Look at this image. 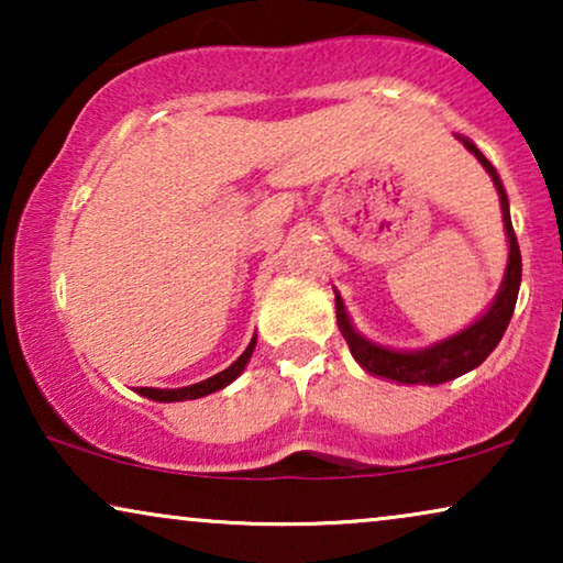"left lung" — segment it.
Returning <instances> with one entry per match:
<instances>
[{"label": "left lung", "mask_w": 563, "mask_h": 563, "mask_svg": "<svg viewBox=\"0 0 563 563\" xmlns=\"http://www.w3.org/2000/svg\"><path fill=\"white\" fill-rule=\"evenodd\" d=\"M461 143L479 158V164L487 168V174L495 181L499 205H503V220H505V233L507 243H510V253H507V268L503 287H499L495 302L489 305V310L482 314L479 320L461 330V333L445 338L441 343L428 345L422 351H391L384 349L379 343L366 341L364 335L356 333V328L351 325V318L345 314V305L341 295L335 291V314H338V328L349 343L353 358L366 368L368 374L384 376V379L397 382V384H445L456 376L472 372L497 349V343L503 341L507 322L512 318L515 302H518V289H520V276H522V261H520V245L515 238L512 220H510V202H507L505 187L499 181V174L495 166L489 164L487 156L468 141L461 137Z\"/></svg>", "instance_id": "obj_1"}]
</instances>
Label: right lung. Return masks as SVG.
Instances as JSON below:
<instances>
[{"mask_svg":"<svg viewBox=\"0 0 563 563\" xmlns=\"http://www.w3.org/2000/svg\"><path fill=\"white\" fill-rule=\"evenodd\" d=\"M253 349H256V335L251 338L249 349H245V351L241 353V358H238L235 364H230V366L225 368V372L214 374V376H210V379H205V382H199V384H189V387H181V389H153V387H135V391H137V395L148 397V399H156V402H181V399H197V397H207V395H212V391H220V389H225L230 382H235L238 376L243 374V368H245V364H249V358H251Z\"/></svg>","mask_w":563,"mask_h":563,"instance_id":"add662e5","label":"right lung"}]
</instances>
